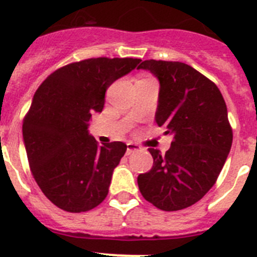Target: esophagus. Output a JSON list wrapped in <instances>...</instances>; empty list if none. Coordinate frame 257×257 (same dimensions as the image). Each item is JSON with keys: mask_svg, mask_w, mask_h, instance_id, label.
I'll return each instance as SVG.
<instances>
[{"mask_svg": "<svg viewBox=\"0 0 257 257\" xmlns=\"http://www.w3.org/2000/svg\"><path fill=\"white\" fill-rule=\"evenodd\" d=\"M139 149H140V145L135 144V143H131V142L127 143V151H126L127 154H131L133 152L139 151Z\"/></svg>", "mask_w": 257, "mask_h": 257, "instance_id": "1", "label": "esophagus"}]
</instances>
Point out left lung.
Segmentation results:
<instances>
[{
    "instance_id": "8db88e82",
    "label": "left lung",
    "mask_w": 257,
    "mask_h": 257,
    "mask_svg": "<svg viewBox=\"0 0 257 257\" xmlns=\"http://www.w3.org/2000/svg\"><path fill=\"white\" fill-rule=\"evenodd\" d=\"M160 82L156 122L172 136L165 154L149 148L151 171L138 176L140 193L163 211H178L198 202L212 188L233 142L228 110L217 86L180 61L145 60Z\"/></svg>"
}]
</instances>
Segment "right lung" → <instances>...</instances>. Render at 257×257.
<instances>
[{"mask_svg":"<svg viewBox=\"0 0 257 257\" xmlns=\"http://www.w3.org/2000/svg\"><path fill=\"white\" fill-rule=\"evenodd\" d=\"M140 59L96 58L55 70L36 91L23 123V140L36 183L55 206L85 212L100 205L127 147L97 145L88 133L108 87L135 69Z\"/></svg>","mask_w":257,"mask_h":257,"instance_id":"right-lung-1","label":"right lung"}]
</instances>
